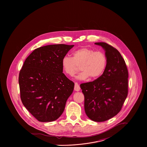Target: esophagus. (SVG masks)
Listing matches in <instances>:
<instances>
[{
    "mask_svg": "<svg viewBox=\"0 0 147 147\" xmlns=\"http://www.w3.org/2000/svg\"><path fill=\"white\" fill-rule=\"evenodd\" d=\"M74 89H75V91H77V92H78V91H79V90H80V86L79 85L78 83H75Z\"/></svg>",
    "mask_w": 147,
    "mask_h": 147,
    "instance_id": "34e87169",
    "label": "esophagus"
}]
</instances>
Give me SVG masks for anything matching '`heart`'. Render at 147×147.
<instances>
[{"label":"heart","instance_id":"obj_1","mask_svg":"<svg viewBox=\"0 0 147 147\" xmlns=\"http://www.w3.org/2000/svg\"><path fill=\"white\" fill-rule=\"evenodd\" d=\"M107 64L106 56L102 51L88 48H80L72 53V57L65 56L62 59L63 71L68 76H73L81 65L82 71L76 77L80 80H84L90 77L96 79L104 73Z\"/></svg>","mask_w":147,"mask_h":147}]
</instances>
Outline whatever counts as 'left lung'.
I'll return each mask as SVG.
<instances>
[{"mask_svg": "<svg viewBox=\"0 0 147 147\" xmlns=\"http://www.w3.org/2000/svg\"><path fill=\"white\" fill-rule=\"evenodd\" d=\"M105 51L107 64L96 80L80 84L84 95V109L91 120L104 122L121 110L128 94V73L120 53L105 42H96Z\"/></svg>", "mask_w": 147, "mask_h": 147, "instance_id": "1", "label": "left lung"}]
</instances>
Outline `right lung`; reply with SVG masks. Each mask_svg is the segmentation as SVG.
I'll return each mask as SVG.
<instances>
[{
    "label": "right lung",
    "mask_w": 147,
    "mask_h": 147,
    "mask_svg": "<svg viewBox=\"0 0 147 147\" xmlns=\"http://www.w3.org/2000/svg\"><path fill=\"white\" fill-rule=\"evenodd\" d=\"M74 45H50L35 49L19 76L22 104L38 121L52 122L63 113L74 83L63 73L62 59Z\"/></svg>",
    "instance_id": "1"
}]
</instances>
